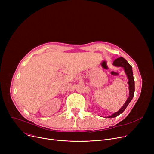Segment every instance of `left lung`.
Masks as SVG:
<instances>
[{
	"instance_id": "8db88e82",
	"label": "left lung",
	"mask_w": 154,
	"mask_h": 154,
	"mask_svg": "<svg viewBox=\"0 0 154 154\" xmlns=\"http://www.w3.org/2000/svg\"><path fill=\"white\" fill-rule=\"evenodd\" d=\"M113 64L115 66L117 67H122L124 69L125 74L127 75V77L128 79V84L129 85V97L127 99V101L124 103L123 107L121 108L118 112L113 114L111 116L108 117L109 118H112V117H116L117 116L120 115V114L125 110V109L127 108L128 103L131 102L132 99H133V97L134 95V91H135V85H134V80L133 77V72H132V67L130 64L128 63V62L123 57H119L116 59Z\"/></svg>"
}]
</instances>
